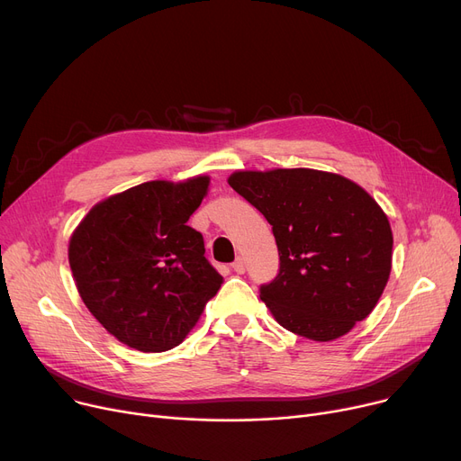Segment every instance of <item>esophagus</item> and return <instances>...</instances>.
<instances>
[{"label": "esophagus", "instance_id": "1", "mask_svg": "<svg viewBox=\"0 0 461 461\" xmlns=\"http://www.w3.org/2000/svg\"><path fill=\"white\" fill-rule=\"evenodd\" d=\"M233 271L237 273V275H243L245 271H247V263H245V258H240V256H237V259L233 261Z\"/></svg>", "mask_w": 461, "mask_h": 461}]
</instances>
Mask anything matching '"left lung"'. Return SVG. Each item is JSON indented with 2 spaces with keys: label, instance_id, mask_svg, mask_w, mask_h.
I'll list each match as a JSON object with an SVG mask.
<instances>
[{
  "label": "left lung",
  "instance_id": "obj_1",
  "mask_svg": "<svg viewBox=\"0 0 461 461\" xmlns=\"http://www.w3.org/2000/svg\"><path fill=\"white\" fill-rule=\"evenodd\" d=\"M228 183L273 226L280 269L259 297L284 329L329 342L370 316L389 282L393 230L365 188L310 167Z\"/></svg>",
  "mask_w": 461,
  "mask_h": 461
}]
</instances>
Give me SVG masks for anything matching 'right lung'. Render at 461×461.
<instances>
[{
  "instance_id": "add662e5",
  "label": "right lung",
  "mask_w": 461,
  "mask_h": 461,
  "mask_svg": "<svg viewBox=\"0 0 461 461\" xmlns=\"http://www.w3.org/2000/svg\"><path fill=\"white\" fill-rule=\"evenodd\" d=\"M209 177L148 181L96 203L68 243L84 304L119 342L143 353L179 346L222 276L186 226Z\"/></svg>"
}]
</instances>
